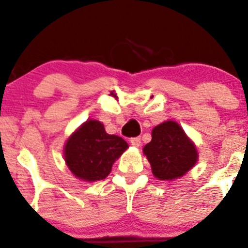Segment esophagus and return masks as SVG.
<instances>
[{"label":"esophagus","instance_id":"1","mask_svg":"<svg viewBox=\"0 0 248 248\" xmlns=\"http://www.w3.org/2000/svg\"><path fill=\"white\" fill-rule=\"evenodd\" d=\"M131 144L133 146H136V148H139V146H140V144H141L140 138H139V137H136V138H131Z\"/></svg>","mask_w":248,"mask_h":248}]
</instances>
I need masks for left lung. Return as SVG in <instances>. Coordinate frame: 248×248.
<instances>
[{
  "label": "left lung",
  "instance_id": "8db88e82",
  "mask_svg": "<svg viewBox=\"0 0 248 248\" xmlns=\"http://www.w3.org/2000/svg\"><path fill=\"white\" fill-rule=\"evenodd\" d=\"M143 153L150 162L153 174L160 180L183 177L199 158L195 144L175 121L154 127L151 141L144 146Z\"/></svg>",
  "mask_w": 248,
  "mask_h": 248
}]
</instances>
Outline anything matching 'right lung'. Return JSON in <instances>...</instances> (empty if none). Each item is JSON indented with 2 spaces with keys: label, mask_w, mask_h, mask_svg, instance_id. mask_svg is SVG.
<instances>
[{
  "label": "right lung",
  "mask_w": 248,
  "mask_h": 248,
  "mask_svg": "<svg viewBox=\"0 0 248 248\" xmlns=\"http://www.w3.org/2000/svg\"><path fill=\"white\" fill-rule=\"evenodd\" d=\"M127 148L126 140L108 134L102 122L88 120L69 137L64 158L75 177L91 183L107 178L115 161Z\"/></svg>",
  "instance_id": "right-lung-1"
}]
</instances>
